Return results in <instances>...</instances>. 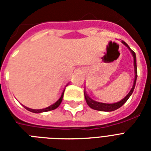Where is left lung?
Here are the masks:
<instances>
[{"mask_svg": "<svg viewBox=\"0 0 151 151\" xmlns=\"http://www.w3.org/2000/svg\"><path fill=\"white\" fill-rule=\"evenodd\" d=\"M122 44H124V45L128 47L129 50L131 51L132 54L133 55L134 58V70H135V79H134L133 85H132V88L130 90V92L128 93L126 96L124 97V99H122V100L119 101V102H117L115 103H99V102H96V101L93 100L90 98L87 95V93L85 92V100H86V103L90 107L93 109V110H99V111H114V110H117L118 108H120L123 104H124L125 102H126L129 98L131 96V95L132 94V92L134 91V88H135V86H136V78H137V66H136V53L133 52L132 50L130 49L129 46L127 45L124 41H122Z\"/></svg>", "mask_w": 151, "mask_h": 151, "instance_id": "left-lung-1", "label": "left lung"}]
</instances>
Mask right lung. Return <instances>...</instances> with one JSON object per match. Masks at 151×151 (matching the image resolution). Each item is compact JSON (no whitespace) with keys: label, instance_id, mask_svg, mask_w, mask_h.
<instances>
[{"label":"right lung","instance_id":"1","mask_svg":"<svg viewBox=\"0 0 151 151\" xmlns=\"http://www.w3.org/2000/svg\"><path fill=\"white\" fill-rule=\"evenodd\" d=\"M64 91H65V88L63 89V92H62L61 94V96L59 98L58 100L55 102V103H53L52 105L49 106L48 107L46 108H44V109H40V110H34V109H30V108H28L27 106H24L27 110H29L30 112H33V113H36V114H38V113H42V112H47V111H50V110H55V109H56L59 105H60V103H62V100H63V94H64Z\"/></svg>","mask_w":151,"mask_h":151}]
</instances>
